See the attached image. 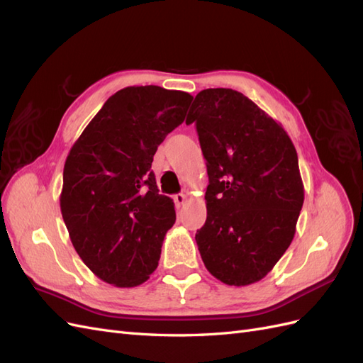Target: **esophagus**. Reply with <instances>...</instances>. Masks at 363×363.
Instances as JSON below:
<instances>
[{
	"instance_id": "esophagus-1",
	"label": "esophagus",
	"mask_w": 363,
	"mask_h": 363,
	"mask_svg": "<svg viewBox=\"0 0 363 363\" xmlns=\"http://www.w3.org/2000/svg\"><path fill=\"white\" fill-rule=\"evenodd\" d=\"M186 200H188V196H186L184 194L174 195V201H175V204H177V207H182L186 203Z\"/></svg>"
}]
</instances>
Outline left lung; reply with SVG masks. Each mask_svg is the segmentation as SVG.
<instances>
[{
  "label": "left lung",
  "mask_w": 363,
  "mask_h": 363,
  "mask_svg": "<svg viewBox=\"0 0 363 363\" xmlns=\"http://www.w3.org/2000/svg\"><path fill=\"white\" fill-rule=\"evenodd\" d=\"M208 186L195 240L207 271L228 286L262 280L291 245L304 201L298 156L280 123L233 89L196 94Z\"/></svg>",
  "instance_id": "1"
}]
</instances>
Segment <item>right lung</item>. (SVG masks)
Instances as JSON below:
<instances>
[{
  "label": "right lung",
  "mask_w": 363,
  "mask_h": 363,
  "mask_svg": "<svg viewBox=\"0 0 363 363\" xmlns=\"http://www.w3.org/2000/svg\"><path fill=\"white\" fill-rule=\"evenodd\" d=\"M192 95L160 86L113 94L63 168L60 211L77 255L98 279L135 288L150 279L175 223L174 201L159 195L152 157L179 127Z\"/></svg>",
  "instance_id": "right-lung-1"
}]
</instances>
